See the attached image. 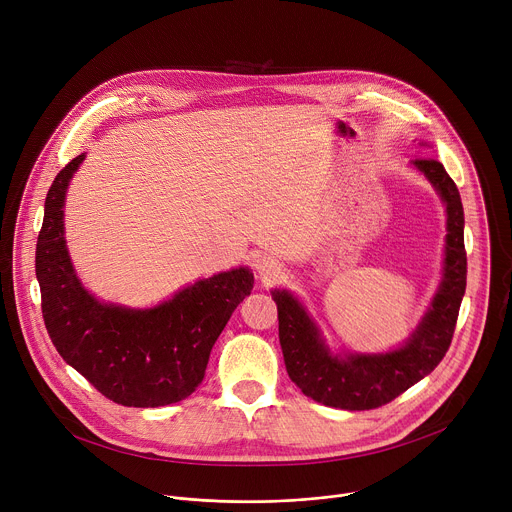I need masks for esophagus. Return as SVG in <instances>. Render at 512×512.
<instances>
[{
  "label": "esophagus",
  "mask_w": 512,
  "mask_h": 512,
  "mask_svg": "<svg viewBox=\"0 0 512 512\" xmlns=\"http://www.w3.org/2000/svg\"><path fill=\"white\" fill-rule=\"evenodd\" d=\"M255 269H257V273L263 277V279H275V277H279L281 273H283V267H281V263L277 261V259H273L271 255H259L257 259H255Z\"/></svg>",
  "instance_id": "esophagus-1"
}]
</instances>
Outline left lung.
<instances>
[{"instance_id": "8db88e82", "label": "left lung", "mask_w": 512, "mask_h": 512, "mask_svg": "<svg viewBox=\"0 0 512 512\" xmlns=\"http://www.w3.org/2000/svg\"><path fill=\"white\" fill-rule=\"evenodd\" d=\"M413 166L442 196L448 212V235L440 289L421 324L401 348L381 354H332L304 306L287 289L271 291L277 304L279 344L287 375L306 397L322 405L348 411L387 405L427 377L452 344L466 291L464 208L454 180L440 162L417 158Z\"/></svg>"}]
</instances>
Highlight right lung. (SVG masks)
I'll return each mask as SVG.
<instances>
[{
    "instance_id": "1",
    "label": "right lung",
    "mask_w": 512,
    "mask_h": 512,
    "mask_svg": "<svg viewBox=\"0 0 512 512\" xmlns=\"http://www.w3.org/2000/svg\"><path fill=\"white\" fill-rule=\"evenodd\" d=\"M85 154L54 178L36 245L42 316L58 354L99 393L125 407H162L192 395L210 350L251 294L247 267L200 279L150 310L95 300L72 269L64 241V196Z\"/></svg>"
}]
</instances>
